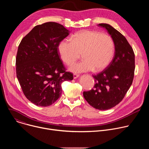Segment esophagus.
I'll list each match as a JSON object with an SVG mask.
<instances>
[{"mask_svg":"<svg viewBox=\"0 0 149 149\" xmlns=\"http://www.w3.org/2000/svg\"><path fill=\"white\" fill-rule=\"evenodd\" d=\"M79 74H74V79H76V78H77L78 77H79Z\"/></svg>","mask_w":149,"mask_h":149,"instance_id":"34e87169","label":"esophagus"}]
</instances>
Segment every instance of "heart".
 Returning <instances> with one entry per match:
<instances>
[{
    "mask_svg": "<svg viewBox=\"0 0 149 149\" xmlns=\"http://www.w3.org/2000/svg\"><path fill=\"white\" fill-rule=\"evenodd\" d=\"M58 51L62 61L70 66L74 64L82 54L84 60L71 67L73 72H82L94 70L100 71L111 62L114 53V44L108 35L84 30L72 35L71 39L61 40Z\"/></svg>",
    "mask_w": 149,
    "mask_h": 149,
    "instance_id": "heart-1",
    "label": "heart"
}]
</instances>
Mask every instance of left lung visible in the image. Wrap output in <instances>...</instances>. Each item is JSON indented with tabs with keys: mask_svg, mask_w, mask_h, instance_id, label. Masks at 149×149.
Wrapping results in <instances>:
<instances>
[{
	"mask_svg": "<svg viewBox=\"0 0 149 149\" xmlns=\"http://www.w3.org/2000/svg\"><path fill=\"white\" fill-rule=\"evenodd\" d=\"M98 26L104 28L111 35L115 46L113 59L102 71L93 75L94 88L84 91L88 103L95 109L105 110L119 104L132 86L135 69V55L126 38L107 24Z\"/></svg>",
	"mask_w": 149,
	"mask_h": 149,
	"instance_id": "obj_1",
	"label": "left lung"
}]
</instances>
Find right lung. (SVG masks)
<instances>
[{"instance_id":"1","label":"right lung","mask_w":149,"mask_h":149,"mask_svg":"<svg viewBox=\"0 0 149 149\" xmlns=\"http://www.w3.org/2000/svg\"><path fill=\"white\" fill-rule=\"evenodd\" d=\"M69 34L63 25L46 22L35 26L18 47L16 76L26 98L38 106L54 104L61 95L62 82L73 79L58 51L60 41Z\"/></svg>"}]
</instances>
